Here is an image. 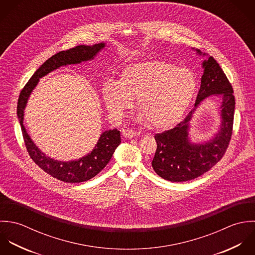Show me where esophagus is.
Listing matches in <instances>:
<instances>
[{"label": "esophagus", "instance_id": "obj_1", "mask_svg": "<svg viewBox=\"0 0 255 255\" xmlns=\"http://www.w3.org/2000/svg\"><path fill=\"white\" fill-rule=\"evenodd\" d=\"M122 135H123V137L126 138V139H131V138H134L137 134H136V132H134L133 130L128 129V128H125V129L122 130Z\"/></svg>", "mask_w": 255, "mask_h": 255}]
</instances>
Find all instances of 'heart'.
I'll return each instance as SVG.
<instances>
[{"label":"heart","instance_id":"1","mask_svg":"<svg viewBox=\"0 0 255 255\" xmlns=\"http://www.w3.org/2000/svg\"><path fill=\"white\" fill-rule=\"evenodd\" d=\"M196 91V79L188 69L164 61H147L126 66L117 83L103 86L102 99L114 118H121L137 99V120L160 130L178 121Z\"/></svg>","mask_w":255,"mask_h":255}]
</instances>
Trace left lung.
Returning a JSON list of instances; mask_svg holds the SVG:
<instances>
[{"mask_svg": "<svg viewBox=\"0 0 255 255\" xmlns=\"http://www.w3.org/2000/svg\"><path fill=\"white\" fill-rule=\"evenodd\" d=\"M192 50L204 59L201 86L194 108L174 128L154 136L156 151L152 160L153 170L161 178L172 182L194 179L211 169L226 153L233 131L236 102L232 86L212 56L199 49ZM210 97L221 100L220 124L211 137L194 141L190 135L191 120L197 108Z\"/></svg>", "mask_w": 255, "mask_h": 255, "instance_id": "left-lung-1", "label": "left lung"}]
</instances>
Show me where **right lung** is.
<instances>
[{"mask_svg":"<svg viewBox=\"0 0 255 255\" xmlns=\"http://www.w3.org/2000/svg\"><path fill=\"white\" fill-rule=\"evenodd\" d=\"M105 47L106 43L101 42L92 46L80 45L75 48L59 52L53 55L51 58H49L36 70V72L21 91L18 98L16 114L27 152L33 161L40 168H42L53 177L64 182L80 183L87 181L100 173L109 162L114 151L121 143L120 131L117 129L103 131L95 148L90 153L78 159L68 161L58 160L43 153L34 144L26 132V129L23 125L24 109L33 90L36 88L41 78L59 69L60 67L77 65L83 62L92 61L99 55L100 52L105 49Z\"/></svg>","mask_w":255,"mask_h":255,"instance_id":"add662e5","label":"right lung"}]
</instances>
